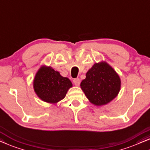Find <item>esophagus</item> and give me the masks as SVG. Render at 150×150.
I'll list each match as a JSON object with an SVG mask.
<instances>
[{
	"instance_id": "obj_1",
	"label": "esophagus",
	"mask_w": 150,
	"mask_h": 150,
	"mask_svg": "<svg viewBox=\"0 0 150 150\" xmlns=\"http://www.w3.org/2000/svg\"><path fill=\"white\" fill-rule=\"evenodd\" d=\"M73 82L74 83L76 86H79L80 84V79H74L73 80Z\"/></svg>"
}]
</instances>
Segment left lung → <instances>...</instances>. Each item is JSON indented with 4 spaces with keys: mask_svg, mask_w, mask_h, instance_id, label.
Returning a JSON list of instances; mask_svg holds the SVG:
<instances>
[{
    "mask_svg": "<svg viewBox=\"0 0 150 150\" xmlns=\"http://www.w3.org/2000/svg\"><path fill=\"white\" fill-rule=\"evenodd\" d=\"M82 90L91 103L103 105L117 96L120 88V79L107 63L95 64L80 83Z\"/></svg>",
    "mask_w": 150,
    "mask_h": 150,
    "instance_id": "obj_1",
    "label": "left lung"
}]
</instances>
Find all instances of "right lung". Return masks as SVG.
I'll return each instance as SVG.
<instances>
[{"label":"right lung","instance_id":"1","mask_svg":"<svg viewBox=\"0 0 150 150\" xmlns=\"http://www.w3.org/2000/svg\"><path fill=\"white\" fill-rule=\"evenodd\" d=\"M71 86L72 84L68 78L62 76L51 67L40 68L34 80L36 95L47 103H55L62 100Z\"/></svg>","mask_w":150,"mask_h":150}]
</instances>
